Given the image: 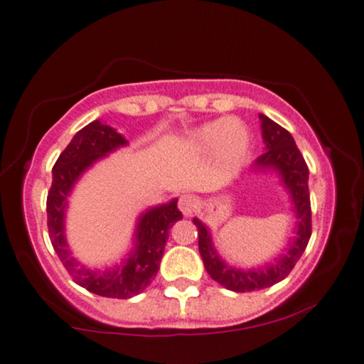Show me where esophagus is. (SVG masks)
Wrapping results in <instances>:
<instances>
[{
  "mask_svg": "<svg viewBox=\"0 0 364 364\" xmlns=\"http://www.w3.org/2000/svg\"><path fill=\"white\" fill-rule=\"evenodd\" d=\"M196 205H198V200L196 198L191 196V194H183L180 200H178V208H180V210L184 215H191L194 210H196Z\"/></svg>",
  "mask_w": 364,
  "mask_h": 364,
  "instance_id": "34e87169",
  "label": "esophagus"
}]
</instances>
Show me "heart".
<instances>
[{"instance_id":"b5f03b06","label":"heart","mask_w":364,"mask_h":364,"mask_svg":"<svg viewBox=\"0 0 364 364\" xmlns=\"http://www.w3.org/2000/svg\"><path fill=\"white\" fill-rule=\"evenodd\" d=\"M191 140L200 149L217 147L227 155L240 156L247 150L250 135L237 119L208 122L191 134Z\"/></svg>"}]
</instances>
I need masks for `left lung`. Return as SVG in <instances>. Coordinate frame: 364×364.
<instances>
[{"mask_svg": "<svg viewBox=\"0 0 364 364\" xmlns=\"http://www.w3.org/2000/svg\"><path fill=\"white\" fill-rule=\"evenodd\" d=\"M262 121L263 142L267 150L255 161V168L273 166L278 170L281 180L291 194L292 205L297 217L296 235L287 243L284 253L279 258H274L273 264L255 268V269H237L222 262L219 253L214 250L213 238L209 229L199 219H193L198 227V245L203 257L204 268L210 278L217 281L225 289L235 292H250L271 287L283 281L291 273L296 263L299 262L304 250H306L309 238L312 234V213H311V194H309V168L302 154L292 139L279 124L271 121L264 114H259Z\"/></svg>", "mask_w": 364, "mask_h": 364, "instance_id": "left-lung-1", "label": "left lung"}]
</instances>
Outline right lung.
<instances>
[{"instance_id":"right-lung-1","label":"right lung","mask_w":364,"mask_h":364,"mask_svg":"<svg viewBox=\"0 0 364 364\" xmlns=\"http://www.w3.org/2000/svg\"><path fill=\"white\" fill-rule=\"evenodd\" d=\"M127 140L116 129L93 121L78 130L53 165L52 186L47 196V227L52 247L73 281L93 294L112 299H129L147 287L159 273L168 240V230L183 219L176 199L156 205L140 215L135 230V247L129 257L112 269H88L68 250L65 238V209L78 178L109 151L126 145Z\"/></svg>"}]
</instances>
